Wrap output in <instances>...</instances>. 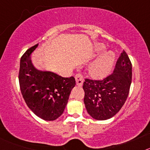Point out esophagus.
Returning <instances> with one entry per match:
<instances>
[{
    "instance_id": "esophagus-1",
    "label": "esophagus",
    "mask_w": 150,
    "mask_h": 150,
    "mask_svg": "<svg viewBox=\"0 0 150 150\" xmlns=\"http://www.w3.org/2000/svg\"><path fill=\"white\" fill-rule=\"evenodd\" d=\"M75 79H76V83L77 86H82L83 83V76L81 74H77L75 76Z\"/></svg>"
}]
</instances>
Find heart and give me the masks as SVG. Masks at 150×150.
<instances>
[{
	"mask_svg": "<svg viewBox=\"0 0 150 150\" xmlns=\"http://www.w3.org/2000/svg\"><path fill=\"white\" fill-rule=\"evenodd\" d=\"M105 50L103 44L96 45L95 50L97 52H101ZM116 60V55L112 51L107 52L102 54L95 61L90 64L88 67V74L94 79H103L110 73Z\"/></svg>",
	"mask_w": 150,
	"mask_h": 150,
	"instance_id": "obj_1",
	"label": "heart"
}]
</instances>
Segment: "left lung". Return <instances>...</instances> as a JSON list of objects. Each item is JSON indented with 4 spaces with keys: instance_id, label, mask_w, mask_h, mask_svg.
I'll return each instance as SVG.
<instances>
[{
    "instance_id": "8db88e82",
    "label": "left lung",
    "mask_w": 150,
    "mask_h": 150,
    "mask_svg": "<svg viewBox=\"0 0 150 150\" xmlns=\"http://www.w3.org/2000/svg\"><path fill=\"white\" fill-rule=\"evenodd\" d=\"M132 78V62L123 50L113 73L100 80L85 79L84 104L88 114L97 120L114 116L128 98Z\"/></svg>"
}]
</instances>
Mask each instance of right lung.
<instances>
[{
    "label": "right lung",
    "instance_id": "right-lung-1",
    "mask_svg": "<svg viewBox=\"0 0 150 150\" xmlns=\"http://www.w3.org/2000/svg\"><path fill=\"white\" fill-rule=\"evenodd\" d=\"M38 46L36 44L29 48L21 58L19 86L30 110L42 120L53 121L63 113L76 81L74 76L62 77L53 72L36 69L30 55Z\"/></svg>",
    "mask_w": 150,
    "mask_h": 150
}]
</instances>
